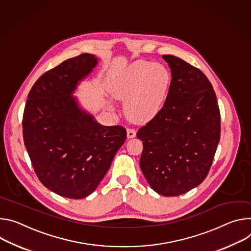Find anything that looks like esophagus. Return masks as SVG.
<instances>
[{
    "label": "esophagus",
    "instance_id": "esophagus-1",
    "mask_svg": "<svg viewBox=\"0 0 251 251\" xmlns=\"http://www.w3.org/2000/svg\"><path fill=\"white\" fill-rule=\"evenodd\" d=\"M126 133H127V137L128 138H132V137H134L135 136V130L134 129H132V128H127L126 129Z\"/></svg>",
    "mask_w": 251,
    "mask_h": 251
}]
</instances>
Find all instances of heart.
I'll use <instances>...</instances> for the list:
<instances>
[{
    "label": "heart",
    "mask_w": 251,
    "mask_h": 251,
    "mask_svg": "<svg viewBox=\"0 0 251 251\" xmlns=\"http://www.w3.org/2000/svg\"><path fill=\"white\" fill-rule=\"evenodd\" d=\"M170 85L171 74L163 65L136 61L114 77L111 93L126 100V113L132 121L148 123L160 113ZM107 107L113 105L108 102Z\"/></svg>",
    "instance_id": "1"
}]
</instances>
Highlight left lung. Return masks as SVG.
<instances>
[{
	"label": "left lung",
	"mask_w": 251,
	"mask_h": 251,
	"mask_svg": "<svg viewBox=\"0 0 251 251\" xmlns=\"http://www.w3.org/2000/svg\"><path fill=\"white\" fill-rule=\"evenodd\" d=\"M172 81L160 113L138 129L141 170L158 194L177 197L200 185L220 140V114L210 81L199 69L172 54Z\"/></svg>",
	"instance_id": "8db88e82"
}]
</instances>
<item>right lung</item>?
Segmentation results:
<instances>
[{
	"instance_id": "obj_1",
	"label": "right lung",
	"mask_w": 251,
	"mask_h": 251,
	"mask_svg": "<svg viewBox=\"0 0 251 251\" xmlns=\"http://www.w3.org/2000/svg\"><path fill=\"white\" fill-rule=\"evenodd\" d=\"M98 64L92 53L63 62L35 82L25 106L24 143L35 173L67 199L96 190L126 138L125 127L100 125L74 96Z\"/></svg>"
}]
</instances>
